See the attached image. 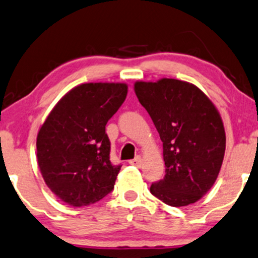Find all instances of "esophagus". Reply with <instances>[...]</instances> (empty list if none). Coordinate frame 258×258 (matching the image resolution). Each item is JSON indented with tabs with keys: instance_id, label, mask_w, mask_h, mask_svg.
I'll return each mask as SVG.
<instances>
[{
	"instance_id": "1",
	"label": "esophagus",
	"mask_w": 258,
	"mask_h": 258,
	"mask_svg": "<svg viewBox=\"0 0 258 258\" xmlns=\"http://www.w3.org/2000/svg\"><path fill=\"white\" fill-rule=\"evenodd\" d=\"M129 164L134 165V166H136V167H140V166H141V164H142V159H141V157H140V155H138V157H136L135 159L130 160Z\"/></svg>"
}]
</instances>
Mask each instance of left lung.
I'll use <instances>...</instances> for the list:
<instances>
[{
  "label": "left lung",
  "instance_id": "obj_1",
  "mask_svg": "<svg viewBox=\"0 0 258 258\" xmlns=\"http://www.w3.org/2000/svg\"><path fill=\"white\" fill-rule=\"evenodd\" d=\"M139 101L163 141L165 176L152 195L172 207L199 201L217 180L226 135L217 107L196 86L176 79L135 82Z\"/></svg>",
  "mask_w": 258,
  "mask_h": 258
}]
</instances>
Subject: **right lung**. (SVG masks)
<instances>
[{"mask_svg":"<svg viewBox=\"0 0 258 258\" xmlns=\"http://www.w3.org/2000/svg\"><path fill=\"white\" fill-rule=\"evenodd\" d=\"M125 84H82L57 103L37 136L46 185L73 207L100 201L113 190L122 165L110 160L107 120L125 100Z\"/></svg>","mask_w":258,"mask_h":258,"instance_id":"add662e5","label":"right lung"}]
</instances>
